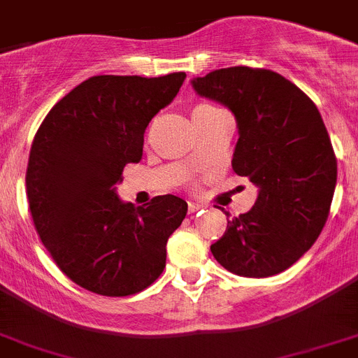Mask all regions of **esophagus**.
<instances>
[{
  "label": "esophagus",
  "mask_w": 358,
  "mask_h": 358,
  "mask_svg": "<svg viewBox=\"0 0 358 358\" xmlns=\"http://www.w3.org/2000/svg\"><path fill=\"white\" fill-rule=\"evenodd\" d=\"M201 210H203V204L201 203H194V201H190V203H188V212L190 213H197V212H201Z\"/></svg>",
  "instance_id": "esophagus-1"
}]
</instances>
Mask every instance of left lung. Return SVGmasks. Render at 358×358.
Instances as JSON below:
<instances>
[{
  "label": "left lung",
  "instance_id": "obj_1",
  "mask_svg": "<svg viewBox=\"0 0 358 358\" xmlns=\"http://www.w3.org/2000/svg\"><path fill=\"white\" fill-rule=\"evenodd\" d=\"M192 87L231 110L239 128L231 166L259 188L253 208L231 217L210 246L213 257L241 277L288 270L324 228L337 185L320 112L297 85L266 69H219Z\"/></svg>",
  "mask_w": 358,
  "mask_h": 358
}]
</instances>
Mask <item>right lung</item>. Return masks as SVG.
Listing matches in <instances>:
<instances>
[{
  "mask_svg": "<svg viewBox=\"0 0 358 358\" xmlns=\"http://www.w3.org/2000/svg\"><path fill=\"white\" fill-rule=\"evenodd\" d=\"M185 78L94 76L57 101L36 132L27 166L34 226L59 270L88 292L134 295L166 266L186 201L157 195L136 208L115 185L128 163H139L146 127Z\"/></svg>",
  "mask_w": 358,
  "mask_h": 358,
  "instance_id": "right-lung-1",
  "label": "right lung"
}]
</instances>
